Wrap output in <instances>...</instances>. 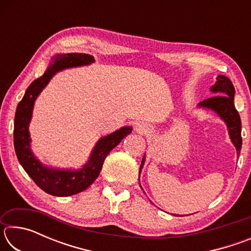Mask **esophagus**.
<instances>
[{
  "instance_id": "1",
  "label": "esophagus",
  "mask_w": 251,
  "mask_h": 251,
  "mask_svg": "<svg viewBox=\"0 0 251 251\" xmlns=\"http://www.w3.org/2000/svg\"><path fill=\"white\" fill-rule=\"evenodd\" d=\"M135 130L139 134H147L150 131V128L145 124H143V123H139V124L135 126Z\"/></svg>"
}]
</instances>
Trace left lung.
I'll return each instance as SVG.
<instances>
[{
	"mask_svg": "<svg viewBox=\"0 0 251 251\" xmlns=\"http://www.w3.org/2000/svg\"><path fill=\"white\" fill-rule=\"evenodd\" d=\"M211 91L217 95L203 100L199 103V106L214 109L226 122L231 142L236 147L237 154L239 155L243 139H241L240 116L235 107V104H233L235 87H233L231 80L226 77V76L218 75L217 82L211 87ZM144 160H145V157H143L141 168L144 165ZM141 168H139V173H141Z\"/></svg>",
	"mask_w": 251,
	"mask_h": 251,
	"instance_id": "1",
	"label": "left lung"
}]
</instances>
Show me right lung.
<instances>
[{
	"mask_svg": "<svg viewBox=\"0 0 251 251\" xmlns=\"http://www.w3.org/2000/svg\"><path fill=\"white\" fill-rule=\"evenodd\" d=\"M93 62L94 57L88 54L70 53L57 55L53 58L52 64L49 66L45 73L32 82L27 87L22 100L16 108L14 118V148L16 156L24 171L34 182L42 190L53 196H71L83 192L88 186H91L100 175L104 160L109 151L131 131V127L126 126L115 133L100 138L96 144L88 163L78 172L46 168L33 156L29 150L31 138L28 133V124L31 121L34 100L56 72L67 67L86 65Z\"/></svg>",
	"mask_w": 251,
	"mask_h": 251,
	"instance_id": "add662e5",
	"label": "right lung"
}]
</instances>
